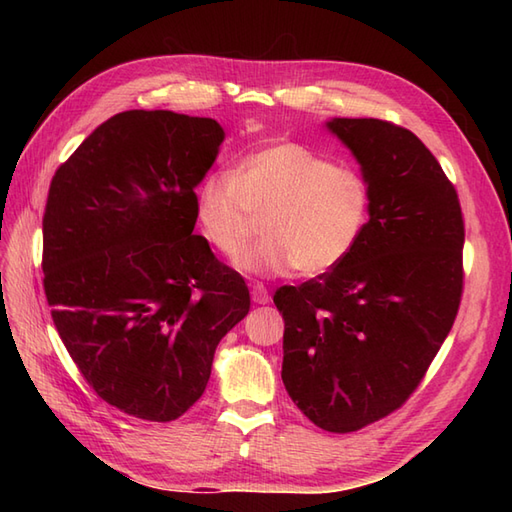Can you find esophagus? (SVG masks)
I'll return each instance as SVG.
<instances>
[{
  "mask_svg": "<svg viewBox=\"0 0 512 512\" xmlns=\"http://www.w3.org/2000/svg\"><path fill=\"white\" fill-rule=\"evenodd\" d=\"M250 297H253V301L257 303V306H264V303L270 301L268 290L262 284H253V288H250Z\"/></svg>",
  "mask_w": 512,
  "mask_h": 512,
  "instance_id": "1",
  "label": "esophagus"
}]
</instances>
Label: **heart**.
I'll return each instance as SVG.
<instances>
[{"label":"heart","mask_w":512,"mask_h":512,"mask_svg":"<svg viewBox=\"0 0 512 512\" xmlns=\"http://www.w3.org/2000/svg\"><path fill=\"white\" fill-rule=\"evenodd\" d=\"M195 215L204 237L226 257L242 253L257 220L266 217L268 237L237 259L246 275L281 277L299 268L317 275L341 266L361 244L372 189L358 169L284 140L204 178Z\"/></svg>","instance_id":"b5f03b06"}]
</instances>
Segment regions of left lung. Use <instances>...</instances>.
Returning <instances> with one entry per match:
<instances>
[{"label": "left lung", "mask_w": 512, "mask_h": 512, "mask_svg": "<svg viewBox=\"0 0 512 512\" xmlns=\"http://www.w3.org/2000/svg\"><path fill=\"white\" fill-rule=\"evenodd\" d=\"M372 189L354 253L301 286H281L284 380L292 402L332 433L367 427L418 387L451 332L462 297L458 193L409 129L330 118Z\"/></svg>", "instance_id": "left-lung-1"}]
</instances>
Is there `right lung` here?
<instances>
[{
	"label": "right lung",
	"instance_id": "right-lung-1",
	"mask_svg": "<svg viewBox=\"0 0 512 512\" xmlns=\"http://www.w3.org/2000/svg\"><path fill=\"white\" fill-rule=\"evenodd\" d=\"M213 118L167 110L112 116L50 182L43 288L90 387L112 407L169 422L211 378L215 347L250 295L195 235V187L220 154Z\"/></svg>",
	"mask_w": 512,
	"mask_h": 512
}]
</instances>
